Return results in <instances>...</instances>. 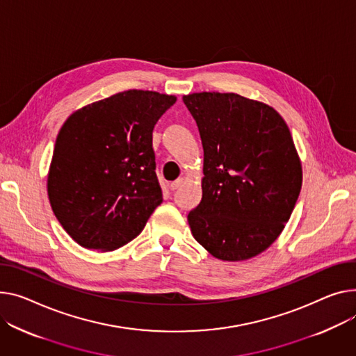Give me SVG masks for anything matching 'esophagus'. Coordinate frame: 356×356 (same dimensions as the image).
I'll list each match as a JSON object with an SVG mask.
<instances>
[{
    "mask_svg": "<svg viewBox=\"0 0 356 356\" xmlns=\"http://www.w3.org/2000/svg\"><path fill=\"white\" fill-rule=\"evenodd\" d=\"M183 181H184V179H177V180H175L173 183H170V188H172V191H176V188H179V187L183 184Z\"/></svg>",
    "mask_w": 356,
    "mask_h": 356,
    "instance_id": "34e87169",
    "label": "esophagus"
}]
</instances>
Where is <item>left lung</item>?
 <instances>
[{
  "mask_svg": "<svg viewBox=\"0 0 356 356\" xmlns=\"http://www.w3.org/2000/svg\"><path fill=\"white\" fill-rule=\"evenodd\" d=\"M203 146L202 200L187 216L211 254L241 262L266 250L285 229L302 187L292 134L270 106L236 92L183 96Z\"/></svg>",
  "mask_w": 356,
  "mask_h": 356,
  "instance_id": "obj_1",
  "label": "left lung"
}]
</instances>
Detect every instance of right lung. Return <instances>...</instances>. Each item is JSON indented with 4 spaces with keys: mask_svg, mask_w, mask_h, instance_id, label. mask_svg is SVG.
<instances>
[{
    "mask_svg": "<svg viewBox=\"0 0 356 356\" xmlns=\"http://www.w3.org/2000/svg\"><path fill=\"white\" fill-rule=\"evenodd\" d=\"M176 100L127 90L76 110L64 122L47 192L60 225L80 246L100 252L124 246L163 202L153 129Z\"/></svg>",
    "mask_w": 356,
    "mask_h": 356,
    "instance_id": "add662e5",
    "label": "right lung"
}]
</instances>
